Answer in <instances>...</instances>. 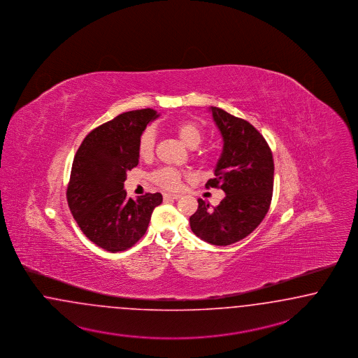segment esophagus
<instances>
[{"mask_svg": "<svg viewBox=\"0 0 358 358\" xmlns=\"http://www.w3.org/2000/svg\"><path fill=\"white\" fill-rule=\"evenodd\" d=\"M181 197L180 194H174V193H164V199H178Z\"/></svg>", "mask_w": 358, "mask_h": 358, "instance_id": "1", "label": "esophagus"}]
</instances>
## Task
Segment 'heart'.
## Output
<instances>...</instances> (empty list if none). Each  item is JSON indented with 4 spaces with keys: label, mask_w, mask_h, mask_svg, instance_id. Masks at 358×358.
<instances>
[{
    "label": "heart",
    "mask_w": 358,
    "mask_h": 358,
    "mask_svg": "<svg viewBox=\"0 0 358 358\" xmlns=\"http://www.w3.org/2000/svg\"><path fill=\"white\" fill-rule=\"evenodd\" d=\"M174 129L180 140L189 148H196L203 140V131L198 124L193 122H180L174 125ZM156 144V132L153 128H147L143 131L138 138L137 152L141 159L152 157ZM182 173L171 166H162L150 174L153 184L160 186L165 190H176L181 184Z\"/></svg>",
    "instance_id": "obj_1"
}]
</instances>
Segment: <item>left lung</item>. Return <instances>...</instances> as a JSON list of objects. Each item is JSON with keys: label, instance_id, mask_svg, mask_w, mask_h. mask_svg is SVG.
I'll return each mask as SVG.
<instances>
[{"label": "left lung", "instance_id": "1", "mask_svg": "<svg viewBox=\"0 0 358 358\" xmlns=\"http://www.w3.org/2000/svg\"><path fill=\"white\" fill-rule=\"evenodd\" d=\"M223 138L222 155L206 187H221L226 197L211 208L198 199L190 229L202 241L229 246L251 234L271 205L273 159L264 137L251 124L210 107Z\"/></svg>", "mask_w": 358, "mask_h": 358}]
</instances>
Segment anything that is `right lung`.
Wrapping results in <instances>:
<instances>
[{
    "label": "right lung",
    "instance_id": "obj_1",
    "mask_svg": "<svg viewBox=\"0 0 358 358\" xmlns=\"http://www.w3.org/2000/svg\"><path fill=\"white\" fill-rule=\"evenodd\" d=\"M157 116L150 108L124 112L92 129L75 155L66 193L69 208L83 234L106 251L134 246L162 202L160 193L132 199L123 190L127 172L138 164L140 135Z\"/></svg>",
    "mask_w": 358,
    "mask_h": 358
}]
</instances>
